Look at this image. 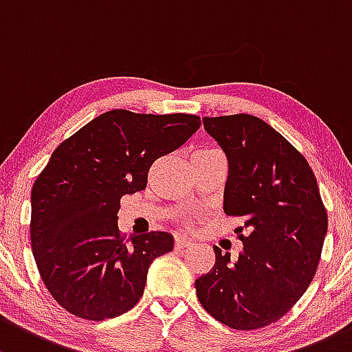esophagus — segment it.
<instances>
[{
	"label": "esophagus",
	"instance_id": "obj_1",
	"mask_svg": "<svg viewBox=\"0 0 352 352\" xmlns=\"http://www.w3.org/2000/svg\"><path fill=\"white\" fill-rule=\"evenodd\" d=\"M188 246H192L190 239L186 238V236H182V234L175 236V248H177V250H184V248H188Z\"/></svg>",
	"mask_w": 352,
	"mask_h": 352
}]
</instances>
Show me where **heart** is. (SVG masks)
I'll return each mask as SVG.
<instances>
[{
	"label": "heart",
	"mask_w": 352,
	"mask_h": 352,
	"mask_svg": "<svg viewBox=\"0 0 352 352\" xmlns=\"http://www.w3.org/2000/svg\"><path fill=\"white\" fill-rule=\"evenodd\" d=\"M204 151H212V150H209V148H204V150H199V151H195V153H204Z\"/></svg>",
	"instance_id": "heart-1"
}]
</instances>
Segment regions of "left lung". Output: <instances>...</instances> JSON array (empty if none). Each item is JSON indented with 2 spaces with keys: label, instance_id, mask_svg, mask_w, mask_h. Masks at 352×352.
<instances>
[{
  "label": "left lung",
  "instance_id": "left-lung-1",
  "mask_svg": "<svg viewBox=\"0 0 352 352\" xmlns=\"http://www.w3.org/2000/svg\"><path fill=\"white\" fill-rule=\"evenodd\" d=\"M228 158L224 212L241 216L238 260L214 246L216 263L195 280L202 307L238 331L283 317L316 275L327 234V210L300 151L251 114L204 118ZM243 231V228H241Z\"/></svg>",
  "mask_w": 352,
  "mask_h": 352
}]
</instances>
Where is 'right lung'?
<instances>
[{
  "instance_id": "obj_1",
  "label": "right lung",
  "mask_w": 352,
  "mask_h": 352,
  "mask_svg": "<svg viewBox=\"0 0 352 352\" xmlns=\"http://www.w3.org/2000/svg\"><path fill=\"white\" fill-rule=\"evenodd\" d=\"M194 114H99L62 142L32 188L30 238L47 290L80 319L104 320L136 305L168 232L118 229L123 195L146 187L148 170L197 131Z\"/></svg>"
}]
</instances>
